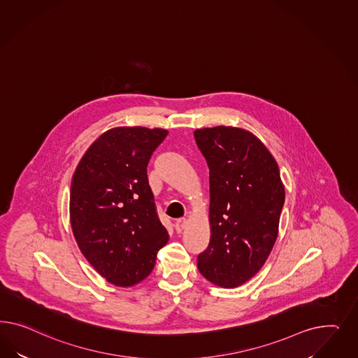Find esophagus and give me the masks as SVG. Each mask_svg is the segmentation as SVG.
Returning <instances> with one entry per match:
<instances>
[{
	"instance_id": "1",
	"label": "esophagus",
	"mask_w": 358,
	"mask_h": 358,
	"mask_svg": "<svg viewBox=\"0 0 358 358\" xmlns=\"http://www.w3.org/2000/svg\"><path fill=\"white\" fill-rule=\"evenodd\" d=\"M185 223H186V219H185V217H180V219H177V220L174 222V228H176V231H177V232H181V231L185 228Z\"/></svg>"
}]
</instances>
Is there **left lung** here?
Here are the masks:
<instances>
[{
    "mask_svg": "<svg viewBox=\"0 0 358 358\" xmlns=\"http://www.w3.org/2000/svg\"><path fill=\"white\" fill-rule=\"evenodd\" d=\"M210 169V243L198 271L222 287L250 280L278 235L285 187L271 152L250 131L217 126L194 131Z\"/></svg>",
    "mask_w": 358,
    "mask_h": 358,
    "instance_id": "1",
    "label": "left lung"
}]
</instances>
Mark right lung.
I'll return each mask as SVG.
<instances>
[{"label":"right lung","instance_id":"1","mask_svg":"<svg viewBox=\"0 0 358 358\" xmlns=\"http://www.w3.org/2000/svg\"><path fill=\"white\" fill-rule=\"evenodd\" d=\"M168 131L115 127L77 165L69 215L77 245L110 283L129 287L150 275L168 231L157 217L147 165Z\"/></svg>","mask_w":358,"mask_h":358}]
</instances>
